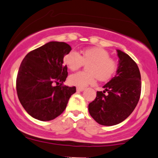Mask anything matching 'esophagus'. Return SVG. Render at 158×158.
Wrapping results in <instances>:
<instances>
[{
  "mask_svg": "<svg viewBox=\"0 0 158 158\" xmlns=\"http://www.w3.org/2000/svg\"><path fill=\"white\" fill-rule=\"evenodd\" d=\"M76 90H77L78 92H83V91L85 90V88L77 87V88H76Z\"/></svg>",
  "mask_w": 158,
  "mask_h": 158,
  "instance_id": "obj_1",
  "label": "esophagus"
}]
</instances>
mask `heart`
Returning <instances> with one entry per match:
<instances>
[{"label": "heart", "mask_w": 158, "mask_h": 158, "mask_svg": "<svg viewBox=\"0 0 158 158\" xmlns=\"http://www.w3.org/2000/svg\"><path fill=\"white\" fill-rule=\"evenodd\" d=\"M64 63L71 70H76L84 64H89L86 72H77L68 78L72 85L83 88L93 84L97 78L99 81L105 82L114 76L117 69V64L110 58L109 52L100 48L84 49L81 54L72 50L64 57Z\"/></svg>", "instance_id": "b5f03b06"}]
</instances>
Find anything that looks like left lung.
<instances>
[{"mask_svg": "<svg viewBox=\"0 0 158 158\" xmlns=\"http://www.w3.org/2000/svg\"><path fill=\"white\" fill-rule=\"evenodd\" d=\"M117 74L103 86V92H97L95 99L89 104L90 115L103 126L117 125L125 120L140 98L142 82L137 64L120 50H117Z\"/></svg>", "mask_w": 158, "mask_h": 158, "instance_id": "8db88e82", "label": "left lung"}]
</instances>
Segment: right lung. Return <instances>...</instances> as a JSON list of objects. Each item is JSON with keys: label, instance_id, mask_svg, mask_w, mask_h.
Listing matches in <instances>:
<instances>
[{"label": "right lung", "instance_id": "1", "mask_svg": "<svg viewBox=\"0 0 158 158\" xmlns=\"http://www.w3.org/2000/svg\"><path fill=\"white\" fill-rule=\"evenodd\" d=\"M71 49L65 42L50 41L28 53L23 60L16 78V92L23 107L35 119H55L76 92L75 86L63 85L68 75L67 66L63 64L64 57Z\"/></svg>", "mask_w": 158, "mask_h": 158}]
</instances>
